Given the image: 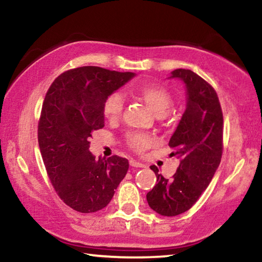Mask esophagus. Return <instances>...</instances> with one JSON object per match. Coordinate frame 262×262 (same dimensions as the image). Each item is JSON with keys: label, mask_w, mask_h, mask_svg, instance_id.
Returning <instances> with one entry per match:
<instances>
[{"label": "esophagus", "mask_w": 262, "mask_h": 262, "mask_svg": "<svg viewBox=\"0 0 262 262\" xmlns=\"http://www.w3.org/2000/svg\"><path fill=\"white\" fill-rule=\"evenodd\" d=\"M130 166H133V167H145L144 164H142L140 162H136V161H130Z\"/></svg>", "instance_id": "obj_1"}]
</instances>
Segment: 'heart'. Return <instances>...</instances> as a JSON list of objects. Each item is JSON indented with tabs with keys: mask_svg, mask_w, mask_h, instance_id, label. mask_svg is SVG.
<instances>
[{
	"mask_svg": "<svg viewBox=\"0 0 262 262\" xmlns=\"http://www.w3.org/2000/svg\"><path fill=\"white\" fill-rule=\"evenodd\" d=\"M139 95L144 103L147 104L154 112L162 115L165 114L166 111L172 105V96L167 91L165 86L157 83L145 84L137 89ZM123 111V98L119 92L106 97L103 103V114L108 121H118L121 118ZM127 147L137 154L144 152L152 144V137L144 134V133L130 132L125 137Z\"/></svg>",
	"mask_w": 262,
	"mask_h": 262,
	"instance_id": "b5f03b06",
	"label": "heart"
}]
</instances>
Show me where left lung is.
<instances>
[{
  "mask_svg": "<svg viewBox=\"0 0 262 262\" xmlns=\"http://www.w3.org/2000/svg\"><path fill=\"white\" fill-rule=\"evenodd\" d=\"M171 77L183 79L187 106L168 145L180 159L170 179L156 173L157 184L147 194L150 208L159 215L177 216L190 209L210 184L223 154V113L209 83L188 69H176Z\"/></svg>",
  "mask_w": 262,
  "mask_h": 262,
  "instance_id": "left-lung-1",
  "label": "left lung"
}]
</instances>
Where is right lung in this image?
Wrapping results in <instances>:
<instances>
[{"instance_id":"right-lung-1","label":"right lung","mask_w":262,"mask_h":262,"mask_svg":"<svg viewBox=\"0 0 262 262\" xmlns=\"http://www.w3.org/2000/svg\"><path fill=\"white\" fill-rule=\"evenodd\" d=\"M134 75L86 66L62 73L48 89L38 122L39 148L56 194L74 210L103 209L125 178L128 159L113 155L96 161L89 147L92 132L104 127L105 98Z\"/></svg>"}]
</instances>
